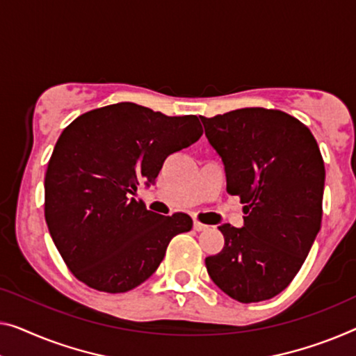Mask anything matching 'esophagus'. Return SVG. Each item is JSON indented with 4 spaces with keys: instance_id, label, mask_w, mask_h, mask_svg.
<instances>
[{
    "instance_id": "34e87169",
    "label": "esophagus",
    "mask_w": 356,
    "mask_h": 356,
    "mask_svg": "<svg viewBox=\"0 0 356 356\" xmlns=\"http://www.w3.org/2000/svg\"><path fill=\"white\" fill-rule=\"evenodd\" d=\"M193 229H195L196 232H203V230L208 229V225L201 224V222H198V220H195V222H193Z\"/></svg>"
}]
</instances>
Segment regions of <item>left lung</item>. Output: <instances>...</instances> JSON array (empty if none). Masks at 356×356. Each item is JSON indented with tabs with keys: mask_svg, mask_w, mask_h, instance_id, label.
I'll list each match as a JSON object with an SVG mask.
<instances>
[{
	"mask_svg": "<svg viewBox=\"0 0 356 356\" xmlns=\"http://www.w3.org/2000/svg\"><path fill=\"white\" fill-rule=\"evenodd\" d=\"M225 166L227 193L240 196L241 229L224 224L211 280L241 304L288 288L321 227L325 163L314 134L281 110L252 107L200 116Z\"/></svg>",
	"mask_w": 356,
	"mask_h": 356,
	"instance_id": "8db88e82",
	"label": "left lung"
}]
</instances>
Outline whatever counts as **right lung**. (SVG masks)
Returning a JSON list of instances; mask_svg holds the SVG:
<instances>
[{
    "instance_id": "1",
    "label": "right lung",
    "mask_w": 356,
    "mask_h": 356,
    "mask_svg": "<svg viewBox=\"0 0 356 356\" xmlns=\"http://www.w3.org/2000/svg\"><path fill=\"white\" fill-rule=\"evenodd\" d=\"M201 134L195 115L168 116L131 102L86 111L63 129L47 163L44 217L73 277L118 294L156 272L169 241L193 220L148 211L134 195Z\"/></svg>"
}]
</instances>
